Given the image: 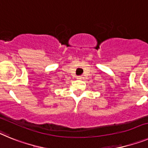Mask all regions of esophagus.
Segmentation results:
<instances>
[{"instance_id":"34e87169","label":"esophagus","mask_w":148,"mask_h":148,"mask_svg":"<svg viewBox=\"0 0 148 148\" xmlns=\"http://www.w3.org/2000/svg\"><path fill=\"white\" fill-rule=\"evenodd\" d=\"M77 79H83V76H78L77 77Z\"/></svg>"}]
</instances>
